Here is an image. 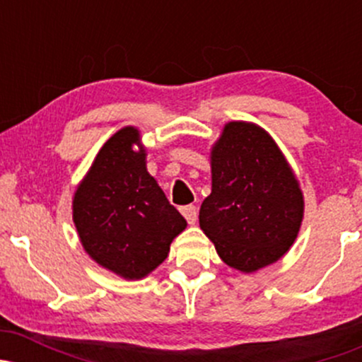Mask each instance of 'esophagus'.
I'll list each match as a JSON object with an SVG mask.
<instances>
[{"label": "esophagus", "instance_id": "34e87169", "mask_svg": "<svg viewBox=\"0 0 362 362\" xmlns=\"http://www.w3.org/2000/svg\"><path fill=\"white\" fill-rule=\"evenodd\" d=\"M180 213L184 214V218L187 219V223L195 224V219H197V209H195V206H192V204L182 206L180 207Z\"/></svg>", "mask_w": 362, "mask_h": 362}]
</instances>
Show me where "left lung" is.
Returning <instances> with one entry per match:
<instances>
[{
  "mask_svg": "<svg viewBox=\"0 0 362 362\" xmlns=\"http://www.w3.org/2000/svg\"><path fill=\"white\" fill-rule=\"evenodd\" d=\"M209 161L211 194L199 224L221 260L252 274L284 257L300 233L305 197L272 136L255 122L231 120Z\"/></svg>",
  "mask_w": 362,
  "mask_h": 362,
  "instance_id": "left-lung-1",
  "label": "left lung"
}]
</instances>
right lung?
Masks as SVG:
<instances>
[{
  "mask_svg": "<svg viewBox=\"0 0 362 362\" xmlns=\"http://www.w3.org/2000/svg\"><path fill=\"white\" fill-rule=\"evenodd\" d=\"M141 131L112 134L76 185L73 221L93 262L126 281L148 277L168 257L187 221L146 168Z\"/></svg>",
  "mask_w": 362,
  "mask_h": 362,
  "instance_id": "obj_1",
  "label": "right lung"
}]
</instances>
